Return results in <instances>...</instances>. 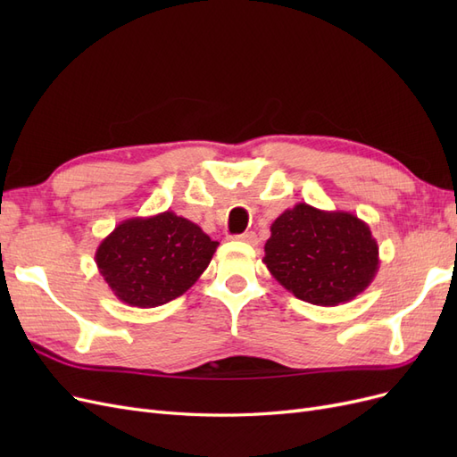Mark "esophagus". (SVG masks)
<instances>
[{"mask_svg":"<svg viewBox=\"0 0 457 457\" xmlns=\"http://www.w3.org/2000/svg\"><path fill=\"white\" fill-rule=\"evenodd\" d=\"M240 242H245V244H255L257 242V234L255 232H244L240 234V237H237Z\"/></svg>","mask_w":457,"mask_h":457,"instance_id":"obj_1","label":"esophagus"}]
</instances>
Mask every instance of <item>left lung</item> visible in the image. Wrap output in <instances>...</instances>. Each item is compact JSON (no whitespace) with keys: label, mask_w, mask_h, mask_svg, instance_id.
<instances>
[{"label":"left lung","mask_w":457,"mask_h":457,"mask_svg":"<svg viewBox=\"0 0 457 457\" xmlns=\"http://www.w3.org/2000/svg\"><path fill=\"white\" fill-rule=\"evenodd\" d=\"M262 262L297 299L336 307L376 278L379 245L356 215L297 204L274 219Z\"/></svg>","instance_id":"8db88e82"}]
</instances>
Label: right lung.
<instances>
[{"mask_svg":"<svg viewBox=\"0 0 457 457\" xmlns=\"http://www.w3.org/2000/svg\"><path fill=\"white\" fill-rule=\"evenodd\" d=\"M217 245L196 223L168 210L121 220L96 247L95 262L120 301L154 309L195 286Z\"/></svg>","mask_w":457,"mask_h":457,"instance_id":"1","label":"right lung"}]
</instances>
